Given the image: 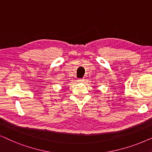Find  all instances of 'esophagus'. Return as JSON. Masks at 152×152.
<instances>
[{
    "mask_svg": "<svg viewBox=\"0 0 152 152\" xmlns=\"http://www.w3.org/2000/svg\"><path fill=\"white\" fill-rule=\"evenodd\" d=\"M84 79H79V80H78V82H84Z\"/></svg>",
    "mask_w": 152,
    "mask_h": 152,
    "instance_id": "esophagus-1",
    "label": "esophagus"
}]
</instances>
